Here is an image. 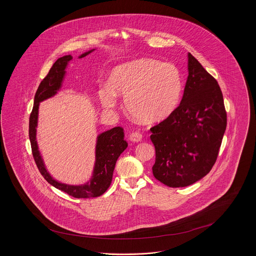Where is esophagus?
<instances>
[{"label":"esophagus","instance_id":"34e87169","mask_svg":"<svg viewBox=\"0 0 256 256\" xmlns=\"http://www.w3.org/2000/svg\"><path fill=\"white\" fill-rule=\"evenodd\" d=\"M142 139H143V135L138 131L132 132L129 135V140L132 142H140V141H142Z\"/></svg>","mask_w":256,"mask_h":256}]
</instances>
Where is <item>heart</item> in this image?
<instances>
[{"label": "heart", "mask_w": 256, "mask_h": 256, "mask_svg": "<svg viewBox=\"0 0 256 256\" xmlns=\"http://www.w3.org/2000/svg\"><path fill=\"white\" fill-rule=\"evenodd\" d=\"M110 88L100 92L106 108L116 104V96H125L127 112L134 118L154 123L176 110L182 84L178 69L152 58H139L116 67L110 76Z\"/></svg>", "instance_id": "1"}]
</instances>
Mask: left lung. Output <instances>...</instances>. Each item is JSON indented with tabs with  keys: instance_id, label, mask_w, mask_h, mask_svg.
I'll list each match as a JSON object with an SVG mask.
<instances>
[{
	"instance_id": "1",
	"label": "left lung",
	"mask_w": 256,
	"mask_h": 256,
	"mask_svg": "<svg viewBox=\"0 0 256 256\" xmlns=\"http://www.w3.org/2000/svg\"><path fill=\"white\" fill-rule=\"evenodd\" d=\"M226 127L217 80L188 54V78L180 104L152 127L156 148L154 176L170 187L191 185L215 164Z\"/></svg>"
}]
</instances>
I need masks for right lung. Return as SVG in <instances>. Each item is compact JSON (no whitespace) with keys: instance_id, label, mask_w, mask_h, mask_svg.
<instances>
[{"instance_id":"add662e5","label":"right lung","mask_w":256,"mask_h":256,"mask_svg":"<svg viewBox=\"0 0 256 256\" xmlns=\"http://www.w3.org/2000/svg\"><path fill=\"white\" fill-rule=\"evenodd\" d=\"M92 51H88L82 54L80 58H82L90 54ZM72 60L71 55H67L59 58L51 67L46 76L41 80L34 96V108L30 116V140L32 145V156L34 162L36 164L37 168L39 170L42 176L46 180V182L56 187L57 189L67 193L74 198H92L98 197L102 195L110 186L112 180L113 170L115 168V164L119 156L124 152L128 144L124 140V130L122 127H114L102 134H100L98 138L96 150V166L94 170L92 178L84 185H67L64 183L58 182L53 180L51 176L47 172L41 156L39 154L37 148L36 127L37 114L39 102L51 98L54 96L57 90L61 86L62 80L65 74V68L68 62Z\"/></svg>"}]
</instances>
